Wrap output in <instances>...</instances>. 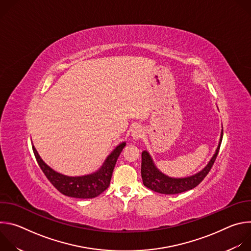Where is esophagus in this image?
<instances>
[{
	"mask_svg": "<svg viewBox=\"0 0 251 251\" xmlns=\"http://www.w3.org/2000/svg\"><path fill=\"white\" fill-rule=\"evenodd\" d=\"M143 134H144V131L141 127H135V129L132 132V137L134 139H140L143 137Z\"/></svg>",
	"mask_w": 251,
	"mask_h": 251,
	"instance_id": "esophagus-1",
	"label": "esophagus"
}]
</instances>
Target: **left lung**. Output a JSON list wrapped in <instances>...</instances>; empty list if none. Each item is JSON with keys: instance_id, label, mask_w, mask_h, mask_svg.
Segmentation results:
<instances>
[{"instance_id": "obj_1", "label": "left lung", "mask_w": 251, "mask_h": 251, "mask_svg": "<svg viewBox=\"0 0 251 251\" xmlns=\"http://www.w3.org/2000/svg\"><path fill=\"white\" fill-rule=\"evenodd\" d=\"M223 134L224 132L222 131L219 147L216 151V154L213 155V157L211 158L207 166L200 173L184 178H172L165 176L161 172H159V170H157V168L154 166L150 155L146 151H144L142 153V163H141V176H142L143 184H144L145 187H147L148 189L156 193L165 194V195L180 194L196 188L199 184L202 182L203 178L209 173L212 165L214 164V162H216V159L218 157L221 144H222Z\"/></svg>"}]
</instances>
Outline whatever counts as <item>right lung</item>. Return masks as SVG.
Returning <instances> with one entry per match:
<instances>
[{
  "mask_svg": "<svg viewBox=\"0 0 251 251\" xmlns=\"http://www.w3.org/2000/svg\"><path fill=\"white\" fill-rule=\"evenodd\" d=\"M124 147L125 143H122L107 158L98 172L84 176H66L60 175L45 164L33 146L32 151L38 164L48 177V180L58 192L67 197L77 199H92L102 194L109 187L115 164Z\"/></svg>",
  "mask_w": 251,
  "mask_h": 251,
  "instance_id": "obj_1",
  "label": "right lung"
}]
</instances>
